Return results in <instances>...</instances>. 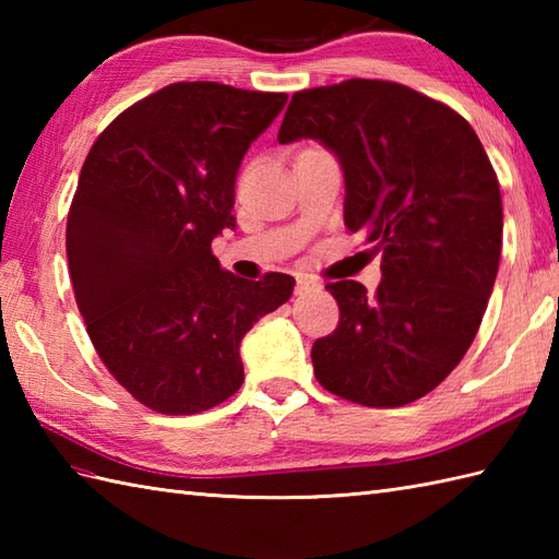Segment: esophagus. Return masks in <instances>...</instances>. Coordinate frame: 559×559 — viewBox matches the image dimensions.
I'll list each match as a JSON object with an SVG mask.
<instances>
[{
	"label": "esophagus",
	"mask_w": 559,
	"mask_h": 559,
	"mask_svg": "<svg viewBox=\"0 0 559 559\" xmlns=\"http://www.w3.org/2000/svg\"><path fill=\"white\" fill-rule=\"evenodd\" d=\"M314 288H317V283L310 281V278H305V276H300L298 283H295V293H298V295H305V293H310Z\"/></svg>",
	"instance_id": "1"
}]
</instances>
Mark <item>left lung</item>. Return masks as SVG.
<instances>
[{
	"label": "left lung",
	"mask_w": 559,
	"mask_h": 559,
	"mask_svg": "<svg viewBox=\"0 0 559 559\" xmlns=\"http://www.w3.org/2000/svg\"><path fill=\"white\" fill-rule=\"evenodd\" d=\"M317 139L346 177L343 221L382 254L374 293L326 283L334 334L317 338V382L370 408L420 399L478 334L502 252V197L473 127L403 83L348 79L293 93L278 141Z\"/></svg>",
	"instance_id": "1"
}]
</instances>
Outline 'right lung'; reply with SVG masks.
<instances>
[{
	"label": "right lung",
	"mask_w": 559,
	"mask_h": 559,
	"mask_svg": "<svg viewBox=\"0 0 559 559\" xmlns=\"http://www.w3.org/2000/svg\"><path fill=\"white\" fill-rule=\"evenodd\" d=\"M288 96L216 81L170 83L93 141L67 216L79 312L108 372L146 408L194 415L245 382L240 341L295 278L223 271L235 177Z\"/></svg>",
	"instance_id": "right-lung-1"
}]
</instances>
